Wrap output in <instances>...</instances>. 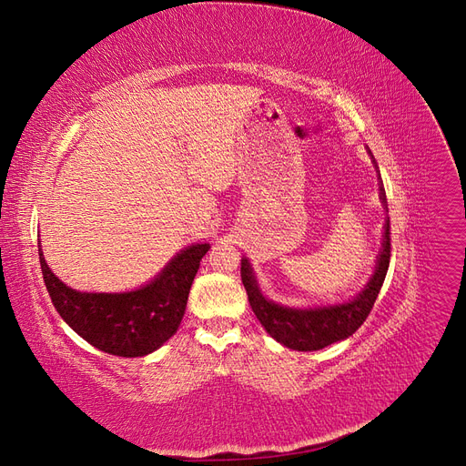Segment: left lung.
Listing matches in <instances>:
<instances>
[{
  "label": "left lung",
  "instance_id": "left-lung-1",
  "mask_svg": "<svg viewBox=\"0 0 466 466\" xmlns=\"http://www.w3.org/2000/svg\"><path fill=\"white\" fill-rule=\"evenodd\" d=\"M380 200L387 202L385 190L380 188ZM387 206V204H385ZM390 260V223H385V238L383 250L377 258L375 274L370 284L350 303L317 307V309H289L279 307L272 301L262 298L257 286V279L252 276L250 264L247 258L241 260V279L248 295V303L255 311L257 319L279 344H284L298 351H315L327 348L338 340L354 334L363 320L368 319L375 305L377 295L383 286Z\"/></svg>",
  "mask_w": 466,
  "mask_h": 466
}]
</instances>
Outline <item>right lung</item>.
I'll list each match as a JSON object with an SVG mask.
<instances>
[{
    "label": "right lung",
    "instance_id": "1",
    "mask_svg": "<svg viewBox=\"0 0 466 466\" xmlns=\"http://www.w3.org/2000/svg\"><path fill=\"white\" fill-rule=\"evenodd\" d=\"M209 245H192L165 266L146 288L128 293H81L52 274L45 257L40 270L56 311L83 340L120 358H142L171 338L185 315L190 286Z\"/></svg>",
    "mask_w": 466,
    "mask_h": 466
}]
</instances>
